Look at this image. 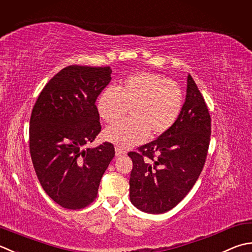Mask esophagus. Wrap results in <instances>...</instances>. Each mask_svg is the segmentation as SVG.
Segmentation results:
<instances>
[{
	"label": "esophagus",
	"instance_id": "1",
	"mask_svg": "<svg viewBox=\"0 0 252 252\" xmlns=\"http://www.w3.org/2000/svg\"><path fill=\"white\" fill-rule=\"evenodd\" d=\"M126 155V151L120 149V147H116V156L120 157V156H125Z\"/></svg>",
	"mask_w": 252,
	"mask_h": 252
}]
</instances>
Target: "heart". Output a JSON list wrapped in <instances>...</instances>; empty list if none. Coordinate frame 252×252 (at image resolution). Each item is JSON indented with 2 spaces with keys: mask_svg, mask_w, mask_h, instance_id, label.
<instances>
[{
  "mask_svg": "<svg viewBox=\"0 0 252 252\" xmlns=\"http://www.w3.org/2000/svg\"><path fill=\"white\" fill-rule=\"evenodd\" d=\"M184 106V94L178 84L152 73L126 77L119 85L106 87L97 98L98 115L107 123L119 121L131 107V119L107 127L108 142L129 149L147 136L160 135L175 125Z\"/></svg>",
  "mask_w": 252,
  "mask_h": 252,
  "instance_id": "heart-1",
  "label": "heart"
}]
</instances>
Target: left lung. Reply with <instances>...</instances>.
<instances>
[{
  "label": "left lung",
  "mask_w": 252,
  "mask_h": 252,
  "mask_svg": "<svg viewBox=\"0 0 252 252\" xmlns=\"http://www.w3.org/2000/svg\"><path fill=\"white\" fill-rule=\"evenodd\" d=\"M178 120L155 141L130 152V200L139 210L161 214L188 194L198 180L210 145L211 116L192 76Z\"/></svg>",
  "instance_id": "1"
}]
</instances>
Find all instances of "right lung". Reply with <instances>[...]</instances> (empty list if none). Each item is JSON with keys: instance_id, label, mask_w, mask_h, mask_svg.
I'll return each mask as SVG.
<instances>
[{"instance_id": "obj_1", "label": "right lung", "mask_w": 252, "mask_h": 252, "mask_svg": "<svg viewBox=\"0 0 252 252\" xmlns=\"http://www.w3.org/2000/svg\"><path fill=\"white\" fill-rule=\"evenodd\" d=\"M110 81V66H66L47 83L32 108L33 168L46 193L62 208L90 205L115 156L109 142L87 147L101 131L96 99Z\"/></svg>"}]
</instances>
